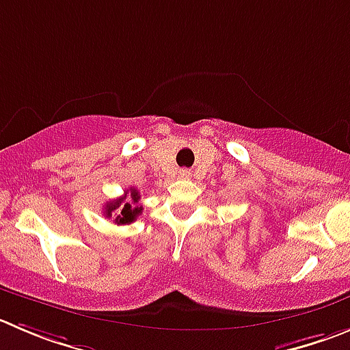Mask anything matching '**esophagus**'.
I'll use <instances>...</instances> for the list:
<instances>
[{
    "instance_id": "obj_1",
    "label": "esophagus",
    "mask_w": 350,
    "mask_h": 350,
    "mask_svg": "<svg viewBox=\"0 0 350 350\" xmlns=\"http://www.w3.org/2000/svg\"><path fill=\"white\" fill-rule=\"evenodd\" d=\"M180 177L182 178H189V177H191V172H189V170H180Z\"/></svg>"
}]
</instances>
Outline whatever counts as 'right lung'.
<instances>
[{
	"label": "right lung",
	"mask_w": 350,
	"mask_h": 350,
	"mask_svg": "<svg viewBox=\"0 0 350 350\" xmlns=\"http://www.w3.org/2000/svg\"><path fill=\"white\" fill-rule=\"evenodd\" d=\"M131 197L132 202H127L126 198ZM141 194L137 189L131 187L120 199L106 202L105 206V216L106 218H113L116 225H125V223H132L139 215L142 213V208L137 204Z\"/></svg>",
	"instance_id": "obj_1"
}]
</instances>
